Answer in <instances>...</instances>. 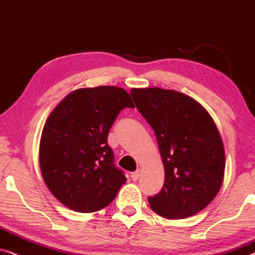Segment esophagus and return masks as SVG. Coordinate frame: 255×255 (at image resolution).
Masks as SVG:
<instances>
[{"label":"esophagus","mask_w":255,"mask_h":255,"mask_svg":"<svg viewBox=\"0 0 255 255\" xmlns=\"http://www.w3.org/2000/svg\"><path fill=\"white\" fill-rule=\"evenodd\" d=\"M139 176H140V169H137L135 172L131 173V177L133 181H137L139 179Z\"/></svg>","instance_id":"34e87169"}]
</instances>
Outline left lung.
<instances>
[{"label": "left lung", "instance_id": "8db88e82", "mask_svg": "<svg viewBox=\"0 0 255 255\" xmlns=\"http://www.w3.org/2000/svg\"><path fill=\"white\" fill-rule=\"evenodd\" d=\"M135 107L154 130L165 183L148 197L152 210L169 219L193 216L221 189L225 169L222 137L201 104L175 90L132 89Z\"/></svg>", "mask_w": 255, "mask_h": 255}]
</instances>
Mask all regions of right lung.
I'll return each mask as SVG.
<instances>
[{"instance_id":"add662e5","label":"right lung","mask_w":255,"mask_h":255,"mask_svg":"<svg viewBox=\"0 0 255 255\" xmlns=\"http://www.w3.org/2000/svg\"><path fill=\"white\" fill-rule=\"evenodd\" d=\"M124 108H134L124 89L101 86L71 93L48 116L39 146L41 175L54 197L72 210L106 208L127 182L108 145Z\"/></svg>"}]
</instances>
